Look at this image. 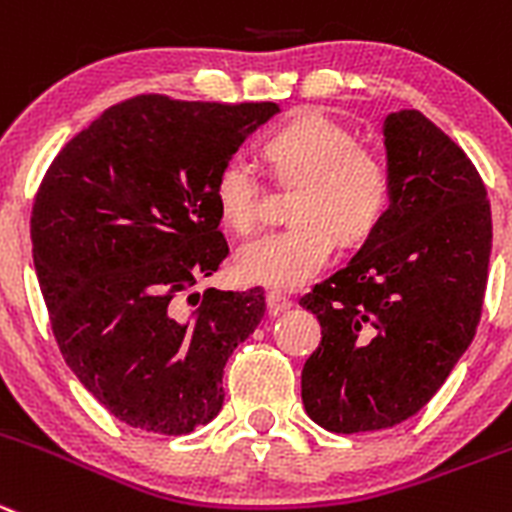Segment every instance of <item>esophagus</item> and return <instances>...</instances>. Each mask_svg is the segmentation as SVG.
<instances>
[{
	"instance_id": "34e87169",
	"label": "esophagus",
	"mask_w": 512,
	"mask_h": 512,
	"mask_svg": "<svg viewBox=\"0 0 512 512\" xmlns=\"http://www.w3.org/2000/svg\"><path fill=\"white\" fill-rule=\"evenodd\" d=\"M290 308H293V298H288L285 293H278V290L267 293V313L270 315H280Z\"/></svg>"
}]
</instances>
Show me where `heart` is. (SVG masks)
<instances>
[{
	"instance_id": "1",
	"label": "heart",
	"mask_w": 512,
	"mask_h": 512,
	"mask_svg": "<svg viewBox=\"0 0 512 512\" xmlns=\"http://www.w3.org/2000/svg\"><path fill=\"white\" fill-rule=\"evenodd\" d=\"M272 176L298 186L293 227L247 242L234 270L245 283L293 290L331 262L338 240L364 242L391 207L394 171L379 148L356 143V133L323 113H298L262 141ZM214 202L224 224L240 234L260 224V184L245 161L232 159L217 171Z\"/></svg>"
}]
</instances>
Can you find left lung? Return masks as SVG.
I'll use <instances>...</instances> for the list:
<instances>
[{
  "mask_svg": "<svg viewBox=\"0 0 512 512\" xmlns=\"http://www.w3.org/2000/svg\"><path fill=\"white\" fill-rule=\"evenodd\" d=\"M394 194L358 255L300 305L321 323L305 412L328 432L394 427L437 394L472 343L493 247L475 164L419 111L384 121Z\"/></svg>",
  "mask_w": 512,
  "mask_h": 512,
  "instance_id": "left-lung-1",
  "label": "left lung"
}]
</instances>
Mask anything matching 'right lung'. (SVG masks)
Wrapping results in <instances>:
<instances>
[{
  "label": "right lung",
  "instance_id": "obj_1",
  "mask_svg": "<svg viewBox=\"0 0 512 512\" xmlns=\"http://www.w3.org/2000/svg\"><path fill=\"white\" fill-rule=\"evenodd\" d=\"M275 103L136 95L65 143L32 204L50 326L80 384L128 427L189 434L222 409L265 290L191 293L229 255L214 179Z\"/></svg>",
  "mask_w": 512,
  "mask_h": 512
}]
</instances>
